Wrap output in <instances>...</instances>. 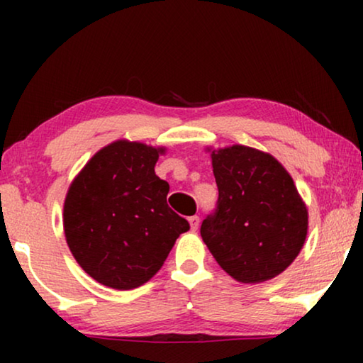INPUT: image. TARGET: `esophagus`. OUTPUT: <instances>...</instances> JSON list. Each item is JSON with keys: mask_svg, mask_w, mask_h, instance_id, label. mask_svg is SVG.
Masks as SVG:
<instances>
[{"mask_svg": "<svg viewBox=\"0 0 363 363\" xmlns=\"http://www.w3.org/2000/svg\"><path fill=\"white\" fill-rule=\"evenodd\" d=\"M188 223H190L191 231H196L198 226H200V218H198V216H190V218H188Z\"/></svg>", "mask_w": 363, "mask_h": 363, "instance_id": "obj_1", "label": "esophagus"}]
</instances>
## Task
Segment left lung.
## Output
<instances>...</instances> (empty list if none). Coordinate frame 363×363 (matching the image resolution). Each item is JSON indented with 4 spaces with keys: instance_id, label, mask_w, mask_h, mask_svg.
I'll return each mask as SVG.
<instances>
[{
    "instance_id": "8db88e82",
    "label": "left lung",
    "mask_w": 363,
    "mask_h": 363,
    "mask_svg": "<svg viewBox=\"0 0 363 363\" xmlns=\"http://www.w3.org/2000/svg\"><path fill=\"white\" fill-rule=\"evenodd\" d=\"M218 206L201 238L233 279L257 284L279 276L306 242L309 213L294 180L271 153L246 145L211 150Z\"/></svg>"
}]
</instances>
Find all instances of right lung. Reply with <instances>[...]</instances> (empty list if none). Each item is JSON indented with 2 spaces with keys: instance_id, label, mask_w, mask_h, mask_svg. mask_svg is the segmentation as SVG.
I'll use <instances>...</instances> for the list:
<instances>
[{
  "instance_id": "add662e5",
  "label": "right lung",
  "mask_w": 363,
  "mask_h": 363,
  "mask_svg": "<svg viewBox=\"0 0 363 363\" xmlns=\"http://www.w3.org/2000/svg\"><path fill=\"white\" fill-rule=\"evenodd\" d=\"M165 147L116 140L101 148L69 186L64 235L79 266L102 286L135 289L160 271L177 238L190 230L167 205L155 175Z\"/></svg>"
}]
</instances>
